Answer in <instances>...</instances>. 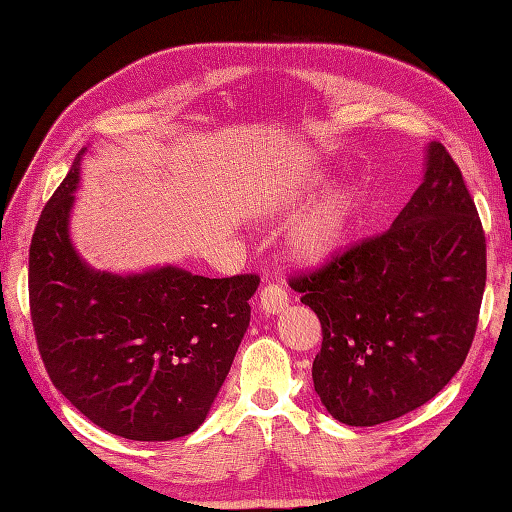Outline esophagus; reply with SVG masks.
I'll return each mask as SVG.
<instances>
[{
	"instance_id": "34e87169",
	"label": "esophagus",
	"mask_w": 512,
	"mask_h": 512,
	"mask_svg": "<svg viewBox=\"0 0 512 512\" xmlns=\"http://www.w3.org/2000/svg\"><path fill=\"white\" fill-rule=\"evenodd\" d=\"M288 304V295L282 286L277 284H268L262 288V293H259V306H262V311H266L268 315H275V313H282Z\"/></svg>"
}]
</instances>
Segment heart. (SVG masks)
Returning <instances> with one entry per match:
<instances>
[{
  "label": "heart",
  "mask_w": 512,
  "mask_h": 512,
  "mask_svg": "<svg viewBox=\"0 0 512 512\" xmlns=\"http://www.w3.org/2000/svg\"><path fill=\"white\" fill-rule=\"evenodd\" d=\"M322 181H304L282 197L284 210H297ZM362 210L358 185L340 183L322 194L313 206L297 219L288 235V255L302 266H322L336 259L349 246Z\"/></svg>",
  "instance_id": "heart-1"
}]
</instances>
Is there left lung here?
I'll return each instance as SVG.
<instances>
[{
	"label": "left lung",
	"mask_w": 512,
	"mask_h": 512,
	"mask_svg": "<svg viewBox=\"0 0 512 512\" xmlns=\"http://www.w3.org/2000/svg\"><path fill=\"white\" fill-rule=\"evenodd\" d=\"M291 286L320 318L313 387L336 421H394L439 394L468 356L486 288V237L448 150L427 145L423 181L387 232Z\"/></svg>",
	"instance_id": "8db88e82"
}]
</instances>
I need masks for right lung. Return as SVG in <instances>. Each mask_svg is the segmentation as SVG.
I'll list each match as a JSON object with an SVG mask.
<instances>
[{"label": "right lung", "mask_w": 512, "mask_h": 512, "mask_svg": "<svg viewBox=\"0 0 512 512\" xmlns=\"http://www.w3.org/2000/svg\"><path fill=\"white\" fill-rule=\"evenodd\" d=\"M46 203L29 253L37 349L51 383L102 430L172 441L206 421L250 322L257 275L210 280L179 266L96 271L73 246L80 163Z\"/></svg>", "instance_id": "obj_1"}]
</instances>
